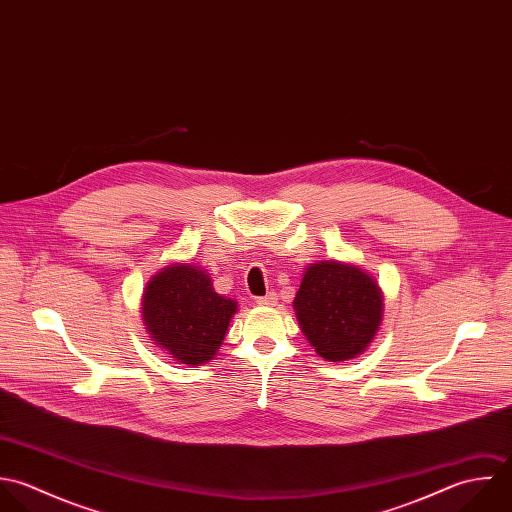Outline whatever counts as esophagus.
Returning <instances> with one entry per match:
<instances>
[{"mask_svg": "<svg viewBox=\"0 0 512 512\" xmlns=\"http://www.w3.org/2000/svg\"><path fill=\"white\" fill-rule=\"evenodd\" d=\"M276 302H278V294L276 292H270V294H266V296L256 300L258 306H276Z\"/></svg>", "mask_w": 512, "mask_h": 512, "instance_id": "obj_1", "label": "esophagus"}]
</instances>
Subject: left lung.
Masks as SVG:
<instances>
[{"label": "left lung", "instance_id": "8db88e82", "mask_svg": "<svg viewBox=\"0 0 512 512\" xmlns=\"http://www.w3.org/2000/svg\"><path fill=\"white\" fill-rule=\"evenodd\" d=\"M294 310L318 355L345 361L363 353L375 338L383 318V296L361 268L324 260L306 268Z\"/></svg>", "mask_w": 512, "mask_h": 512}]
</instances>
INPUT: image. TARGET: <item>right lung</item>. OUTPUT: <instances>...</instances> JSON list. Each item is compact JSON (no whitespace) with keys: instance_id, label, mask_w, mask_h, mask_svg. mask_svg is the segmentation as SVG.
<instances>
[{"instance_id":"1","label":"right lung","mask_w":512,"mask_h":512,"mask_svg":"<svg viewBox=\"0 0 512 512\" xmlns=\"http://www.w3.org/2000/svg\"><path fill=\"white\" fill-rule=\"evenodd\" d=\"M141 310L157 347L194 367L216 355L238 304L216 294L204 270L172 264L151 278Z\"/></svg>"}]
</instances>
